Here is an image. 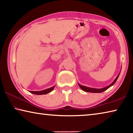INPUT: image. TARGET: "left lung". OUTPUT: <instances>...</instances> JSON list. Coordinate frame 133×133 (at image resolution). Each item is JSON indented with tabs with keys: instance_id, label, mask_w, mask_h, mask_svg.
<instances>
[{
	"instance_id": "obj_1",
	"label": "left lung",
	"mask_w": 133,
	"mask_h": 133,
	"mask_svg": "<svg viewBox=\"0 0 133 133\" xmlns=\"http://www.w3.org/2000/svg\"><path fill=\"white\" fill-rule=\"evenodd\" d=\"M119 75H120V73L118 74V75L117 76V77L115 78V80L113 81V82L112 83H111L109 85H108V86L104 87V88H102V89H94V88H91V87H85L84 86V85H82L79 84H78V85H79L81 89H82L83 90H84L85 91H87V92H91V93H102L105 90H106L107 89H108L111 86H112V85H113L114 83L116 82L117 80V78L118 77Z\"/></svg>"
}]
</instances>
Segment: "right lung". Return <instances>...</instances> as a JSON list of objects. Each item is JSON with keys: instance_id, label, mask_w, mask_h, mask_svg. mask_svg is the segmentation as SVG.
<instances>
[{"instance_id": "right-lung-1", "label": "right lung", "mask_w": 133, "mask_h": 133, "mask_svg": "<svg viewBox=\"0 0 133 133\" xmlns=\"http://www.w3.org/2000/svg\"><path fill=\"white\" fill-rule=\"evenodd\" d=\"M55 86H53L50 87V88L49 89H47L46 90H42V91H30V93H33V94H37V95H42V94H48L49 93H50L51 91L53 90L55 88Z\"/></svg>"}]
</instances>
